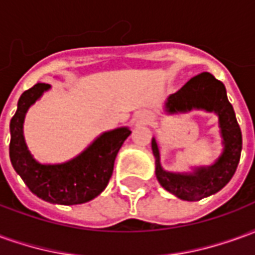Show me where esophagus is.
I'll return each mask as SVG.
<instances>
[{
    "mask_svg": "<svg viewBox=\"0 0 255 255\" xmlns=\"http://www.w3.org/2000/svg\"><path fill=\"white\" fill-rule=\"evenodd\" d=\"M153 119H154V116H153V115L144 113V115H140V116H138V122L139 123H149V122H151Z\"/></svg>",
    "mask_w": 255,
    "mask_h": 255,
    "instance_id": "esophagus-1",
    "label": "esophagus"
}]
</instances>
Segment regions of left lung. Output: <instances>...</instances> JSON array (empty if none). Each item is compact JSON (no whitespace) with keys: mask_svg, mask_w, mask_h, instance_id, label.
<instances>
[{"mask_svg":"<svg viewBox=\"0 0 255 255\" xmlns=\"http://www.w3.org/2000/svg\"><path fill=\"white\" fill-rule=\"evenodd\" d=\"M205 109L219 115L224 151L214 165L198 168L191 175H180L164 171L160 164V150L155 139L151 149L155 157V176L166 191L184 201H199L216 194L230 182L235 173L242 153V132L236 122L235 112L227 98L225 86L209 72L194 76L166 102V111L176 112Z\"/></svg>","mask_w":255,"mask_h":255,"instance_id":"obj_1","label":"left lung"}]
</instances>
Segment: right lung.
I'll list each match as a JSON object with an SVG mask.
<instances>
[{
    "label": "right lung",
    "mask_w": 255,
    "mask_h": 255,
    "mask_svg": "<svg viewBox=\"0 0 255 255\" xmlns=\"http://www.w3.org/2000/svg\"><path fill=\"white\" fill-rule=\"evenodd\" d=\"M49 89L50 84L36 83L19 98L17 111L10 120V162L30 191L43 201L58 205L89 202L108 186L115 158L131 131L123 127L102 133L76 158L65 164L42 165L25 146L23 123L28 108Z\"/></svg>",
    "instance_id": "right-lung-1"
}]
</instances>
